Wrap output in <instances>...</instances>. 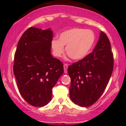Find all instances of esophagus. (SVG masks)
I'll list each match as a JSON object with an SVG mask.
<instances>
[{
  "instance_id": "obj_1",
  "label": "esophagus",
  "mask_w": 126,
  "mask_h": 126,
  "mask_svg": "<svg viewBox=\"0 0 126 126\" xmlns=\"http://www.w3.org/2000/svg\"><path fill=\"white\" fill-rule=\"evenodd\" d=\"M63 67H64V73H67V72H68V71H67V69H68V65L67 64H64V65H63Z\"/></svg>"
}]
</instances>
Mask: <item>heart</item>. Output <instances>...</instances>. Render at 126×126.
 I'll return each instance as SVG.
<instances>
[{"mask_svg": "<svg viewBox=\"0 0 126 126\" xmlns=\"http://www.w3.org/2000/svg\"><path fill=\"white\" fill-rule=\"evenodd\" d=\"M95 35L91 30L84 29H72L62 33L59 40L53 39L52 47L54 55L60 57L64 52L66 46L68 55L75 60L84 58L92 48Z\"/></svg>", "mask_w": 126, "mask_h": 126, "instance_id": "obj_1", "label": "heart"}]
</instances>
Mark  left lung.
Segmentation results:
<instances>
[{"label": "left lung", "instance_id": "1", "mask_svg": "<svg viewBox=\"0 0 126 126\" xmlns=\"http://www.w3.org/2000/svg\"><path fill=\"white\" fill-rule=\"evenodd\" d=\"M113 54L109 38L101 31L93 52L68 68L71 78L69 96L80 107L91 106L106 88L113 69Z\"/></svg>", "mask_w": 126, "mask_h": 126}]
</instances>
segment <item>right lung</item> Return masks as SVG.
Segmentation results:
<instances>
[{
  "instance_id": "add662e5",
  "label": "right lung",
  "mask_w": 126,
  "mask_h": 126,
  "mask_svg": "<svg viewBox=\"0 0 126 126\" xmlns=\"http://www.w3.org/2000/svg\"><path fill=\"white\" fill-rule=\"evenodd\" d=\"M52 39L50 29L31 27L17 43L14 75L20 94L32 106L41 107L51 101L53 87L64 72L62 62L50 54Z\"/></svg>"
}]
</instances>
